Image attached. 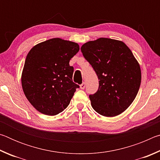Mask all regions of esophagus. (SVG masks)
<instances>
[{
  "label": "esophagus",
  "instance_id": "1",
  "mask_svg": "<svg viewBox=\"0 0 160 160\" xmlns=\"http://www.w3.org/2000/svg\"><path fill=\"white\" fill-rule=\"evenodd\" d=\"M80 87V89L84 90V89H85V82H83L82 84H81Z\"/></svg>",
  "mask_w": 160,
  "mask_h": 160
}]
</instances>
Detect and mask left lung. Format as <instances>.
Wrapping results in <instances>:
<instances>
[{
    "label": "left lung",
    "instance_id": "obj_1",
    "mask_svg": "<svg viewBox=\"0 0 160 160\" xmlns=\"http://www.w3.org/2000/svg\"><path fill=\"white\" fill-rule=\"evenodd\" d=\"M81 51L98 76L99 89L90 94L92 107L99 114H121L133 102L141 82L138 62L125 43L99 38L84 44Z\"/></svg>",
    "mask_w": 160,
    "mask_h": 160
}]
</instances>
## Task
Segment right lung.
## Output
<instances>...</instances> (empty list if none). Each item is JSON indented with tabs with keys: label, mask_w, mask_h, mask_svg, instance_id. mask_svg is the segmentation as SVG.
I'll return each mask as SVG.
<instances>
[{
	"label": "right lung",
	"mask_w": 160,
	"mask_h": 160,
	"mask_svg": "<svg viewBox=\"0 0 160 160\" xmlns=\"http://www.w3.org/2000/svg\"><path fill=\"white\" fill-rule=\"evenodd\" d=\"M80 50L77 43L53 38L29 51L22 73L25 97L38 112L55 116L68 106L79 85L72 82L69 62Z\"/></svg>",
	"instance_id": "right-lung-1"
}]
</instances>
